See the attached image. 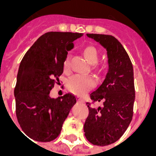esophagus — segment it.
<instances>
[{
    "mask_svg": "<svg viewBox=\"0 0 156 156\" xmlns=\"http://www.w3.org/2000/svg\"><path fill=\"white\" fill-rule=\"evenodd\" d=\"M77 101L78 103H83V98L81 97H77Z\"/></svg>",
    "mask_w": 156,
    "mask_h": 156,
    "instance_id": "1",
    "label": "esophagus"
}]
</instances>
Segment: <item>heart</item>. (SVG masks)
<instances>
[{"instance_id":"1","label":"heart","mask_w":156,"mask_h":156,"mask_svg":"<svg viewBox=\"0 0 156 156\" xmlns=\"http://www.w3.org/2000/svg\"><path fill=\"white\" fill-rule=\"evenodd\" d=\"M83 54L91 64H96L98 62V51L94 46H88L83 50ZM70 68V62L68 57L65 58L63 61V69L64 71H68ZM96 84V79L91 75L74 74L71 76L67 81V88L69 91L75 94L83 95L94 87Z\"/></svg>"}]
</instances>
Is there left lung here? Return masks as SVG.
<instances>
[{"label":"left lung","mask_w":156,"mask_h":156,"mask_svg":"<svg viewBox=\"0 0 156 156\" xmlns=\"http://www.w3.org/2000/svg\"><path fill=\"white\" fill-rule=\"evenodd\" d=\"M107 50L108 70L105 80L90 98L102 102L98 108L87 103L88 116L83 130L86 139L94 145L105 146L115 143L124 134L133 117L135 98L134 70L129 55L115 37L87 34Z\"/></svg>","instance_id":"obj_1"}]
</instances>
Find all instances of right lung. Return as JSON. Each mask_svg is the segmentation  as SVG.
I'll use <instances>...</instances> for the list:
<instances>
[{
  "label": "right lung",
  "instance_id": "1",
  "mask_svg": "<svg viewBox=\"0 0 156 156\" xmlns=\"http://www.w3.org/2000/svg\"><path fill=\"white\" fill-rule=\"evenodd\" d=\"M82 33L50 32L41 36L19 66L14 89L16 115L26 135L39 142L55 140L76 98L72 94L49 96L63 73V61Z\"/></svg>",
  "mask_w": 156,
  "mask_h": 156
}]
</instances>
